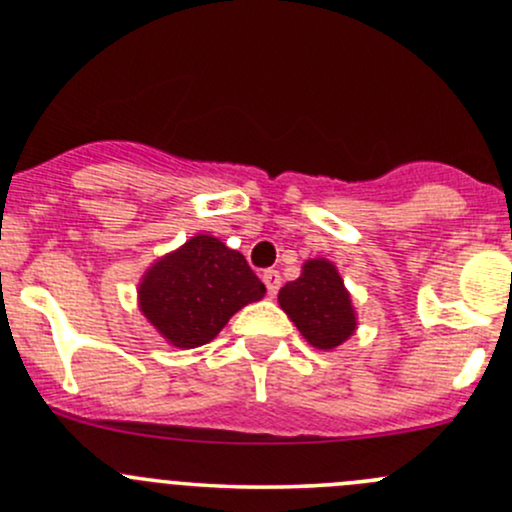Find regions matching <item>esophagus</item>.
<instances>
[{"label": "esophagus", "instance_id": "obj_1", "mask_svg": "<svg viewBox=\"0 0 512 512\" xmlns=\"http://www.w3.org/2000/svg\"><path fill=\"white\" fill-rule=\"evenodd\" d=\"M262 282H265L269 296H277L279 286H282V277H279L277 269H267V272L262 274Z\"/></svg>", "mask_w": 512, "mask_h": 512}]
</instances>
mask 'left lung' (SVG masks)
Returning <instances> with one entry per match:
<instances>
[{
  "label": "left lung",
  "mask_w": 512,
  "mask_h": 512,
  "mask_svg": "<svg viewBox=\"0 0 512 512\" xmlns=\"http://www.w3.org/2000/svg\"><path fill=\"white\" fill-rule=\"evenodd\" d=\"M279 308L316 350H335L357 333V308L335 262L311 257L299 279L279 289Z\"/></svg>",
  "instance_id": "obj_1"
}]
</instances>
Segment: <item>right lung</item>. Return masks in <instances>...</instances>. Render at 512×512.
<instances>
[{"instance_id": "add662e5", "label": "right lung", "mask_w": 512, "mask_h": 512, "mask_svg": "<svg viewBox=\"0 0 512 512\" xmlns=\"http://www.w3.org/2000/svg\"><path fill=\"white\" fill-rule=\"evenodd\" d=\"M262 296L265 284L245 257L209 233L150 262L136 286L138 311L177 350L211 342L240 308Z\"/></svg>"}]
</instances>
